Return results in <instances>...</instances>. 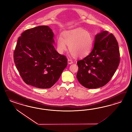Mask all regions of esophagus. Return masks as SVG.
<instances>
[{
  "label": "esophagus",
  "mask_w": 132,
  "mask_h": 132,
  "mask_svg": "<svg viewBox=\"0 0 132 132\" xmlns=\"http://www.w3.org/2000/svg\"><path fill=\"white\" fill-rule=\"evenodd\" d=\"M68 62L69 64H72V63H73V61H72V60H71V59H68Z\"/></svg>",
  "instance_id": "obj_1"
}]
</instances>
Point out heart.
I'll use <instances>...</instances> for the list:
<instances>
[{
  "instance_id": "heart-1",
  "label": "heart",
  "mask_w": 132,
  "mask_h": 132,
  "mask_svg": "<svg viewBox=\"0 0 132 132\" xmlns=\"http://www.w3.org/2000/svg\"><path fill=\"white\" fill-rule=\"evenodd\" d=\"M66 44L73 56L83 57L90 52L93 40L90 34L86 30L76 28L64 32L62 38L60 37L58 38L57 45L60 52L66 49Z\"/></svg>"
}]
</instances>
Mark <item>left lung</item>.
<instances>
[{
	"label": "left lung",
	"instance_id": "8db88e82",
	"mask_svg": "<svg viewBox=\"0 0 132 132\" xmlns=\"http://www.w3.org/2000/svg\"><path fill=\"white\" fill-rule=\"evenodd\" d=\"M120 61V50L116 38L112 33L103 31L95 36L92 51L77 61V80L88 88L103 87L111 80Z\"/></svg>",
	"mask_w": 132,
	"mask_h": 132
}]
</instances>
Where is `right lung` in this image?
<instances>
[{
	"instance_id": "1",
	"label": "right lung",
	"mask_w": 132,
	"mask_h": 132,
	"mask_svg": "<svg viewBox=\"0 0 132 132\" xmlns=\"http://www.w3.org/2000/svg\"><path fill=\"white\" fill-rule=\"evenodd\" d=\"M54 34L47 26L23 32L16 44L13 59L24 82L40 88L52 87L67 66V59L55 50Z\"/></svg>"
}]
</instances>
